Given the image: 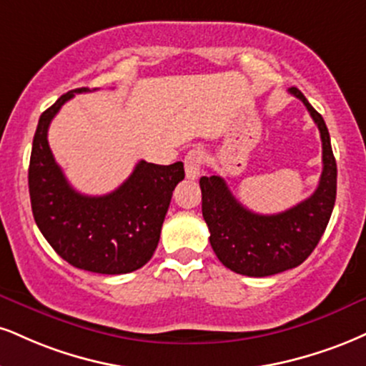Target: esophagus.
I'll return each mask as SVG.
<instances>
[{
    "label": "esophagus",
    "instance_id": "1",
    "mask_svg": "<svg viewBox=\"0 0 366 366\" xmlns=\"http://www.w3.org/2000/svg\"><path fill=\"white\" fill-rule=\"evenodd\" d=\"M202 162H204V153H202L199 148L191 149V152L187 153L186 158H184V167H186V177L187 179L194 180L199 177V170H201Z\"/></svg>",
    "mask_w": 366,
    "mask_h": 366
}]
</instances>
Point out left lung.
Here are the masks:
<instances>
[{
    "instance_id": "left-lung-1",
    "label": "left lung",
    "mask_w": 366,
    "mask_h": 366,
    "mask_svg": "<svg viewBox=\"0 0 366 366\" xmlns=\"http://www.w3.org/2000/svg\"><path fill=\"white\" fill-rule=\"evenodd\" d=\"M290 94L302 100L322 139V175L309 199L283 213L257 214L235 199L219 175L199 179L211 247L223 266L244 276L264 278L300 266L319 244L336 201L337 167L327 126L297 86Z\"/></svg>"
}]
</instances>
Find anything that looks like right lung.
<instances>
[{
  "label": "right lung",
  "instance_id": "add662e5",
  "mask_svg": "<svg viewBox=\"0 0 366 366\" xmlns=\"http://www.w3.org/2000/svg\"><path fill=\"white\" fill-rule=\"evenodd\" d=\"M86 90L59 97L39 119L29 167L32 213L44 239L66 262L99 274H126L143 267L155 252L172 192L184 179V164L139 160L111 194L74 191L56 164L47 131L64 102Z\"/></svg>",
  "mask_w": 366,
  "mask_h": 366
}]
</instances>
